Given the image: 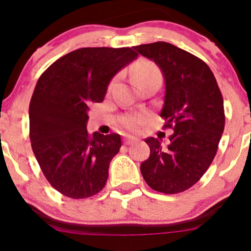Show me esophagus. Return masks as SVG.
I'll use <instances>...</instances> for the list:
<instances>
[{"instance_id":"34e87169","label":"esophagus","mask_w":251,"mask_h":251,"mask_svg":"<svg viewBox=\"0 0 251 251\" xmlns=\"http://www.w3.org/2000/svg\"><path fill=\"white\" fill-rule=\"evenodd\" d=\"M137 138L135 137H132V135H125V137H124V144H125V145H129V144H133V143H135L137 142Z\"/></svg>"}]
</instances>
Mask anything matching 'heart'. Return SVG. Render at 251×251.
Segmentation results:
<instances>
[{"label": "heart", "instance_id": "obj_1", "mask_svg": "<svg viewBox=\"0 0 251 251\" xmlns=\"http://www.w3.org/2000/svg\"><path fill=\"white\" fill-rule=\"evenodd\" d=\"M133 74L134 79L137 80L138 83L145 81L148 79H151V77L160 76L158 68L155 67L153 63L148 61L138 63ZM144 122H145V116H143V114H135V116L129 117L128 119L125 120V126L129 129H137L140 126V124H143Z\"/></svg>", "mask_w": 251, "mask_h": 251}]
</instances>
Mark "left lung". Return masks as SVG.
<instances>
[{"label": "left lung", "instance_id": "obj_1", "mask_svg": "<svg viewBox=\"0 0 251 251\" xmlns=\"http://www.w3.org/2000/svg\"><path fill=\"white\" fill-rule=\"evenodd\" d=\"M153 61L165 80L160 117L174 129L166 146L150 137V157L140 171L151 189L178 194L195 185L214 160L224 131L223 98L205 62L171 43L158 41L133 47Z\"/></svg>", "mask_w": 251, "mask_h": 251}]
</instances>
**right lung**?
Listing matches in <instances>:
<instances>
[{"mask_svg":"<svg viewBox=\"0 0 251 251\" xmlns=\"http://www.w3.org/2000/svg\"><path fill=\"white\" fill-rule=\"evenodd\" d=\"M137 57L131 48H80L37 80L29 105L31 149L60 194L82 200L105 186L122 139L117 133L88 134V105L101 102L112 77Z\"/></svg>","mask_w":251,"mask_h":251,"instance_id":"1","label":"right lung"}]
</instances>
